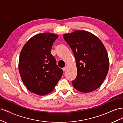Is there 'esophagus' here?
I'll return each mask as SVG.
<instances>
[{"label":"esophagus","mask_w":123,"mask_h":123,"mask_svg":"<svg viewBox=\"0 0 123 123\" xmlns=\"http://www.w3.org/2000/svg\"><path fill=\"white\" fill-rule=\"evenodd\" d=\"M67 67L66 66V67H65L64 68H62V70H63V71H65V70H67Z\"/></svg>","instance_id":"1"}]
</instances>
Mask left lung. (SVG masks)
<instances>
[{
  "mask_svg": "<svg viewBox=\"0 0 123 123\" xmlns=\"http://www.w3.org/2000/svg\"><path fill=\"white\" fill-rule=\"evenodd\" d=\"M63 37L70 47L75 59L77 76L73 87L84 93L99 88L108 72L109 61L104 44L97 36L83 30L66 33Z\"/></svg>",
  "mask_w": 123,
  "mask_h": 123,
  "instance_id": "1",
  "label": "left lung"
}]
</instances>
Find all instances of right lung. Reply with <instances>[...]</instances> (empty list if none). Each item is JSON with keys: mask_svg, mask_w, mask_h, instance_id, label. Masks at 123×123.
I'll list each match as a JSON object with an SVG mask.
<instances>
[{"mask_svg": "<svg viewBox=\"0 0 123 123\" xmlns=\"http://www.w3.org/2000/svg\"><path fill=\"white\" fill-rule=\"evenodd\" d=\"M58 37L52 33L36 34L20 52L18 70L21 80L30 91L37 95L43 96L52 92L62 76L63 71L51 54Z\"/></svg>", "mask_w": 123, "mask_h": 123, "instance_id": "obj_1", "label": "right lung"}]
</instances>
